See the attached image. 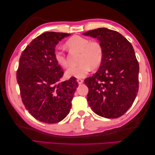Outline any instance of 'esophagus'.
I'll return each mask as SVG.
<instances>
[{"label": "esophagus", "mask_w": 155, "mask_h": 155, "mask_svg": "<svg viewBox=\"0 0 155 155\" xmlns=\"http://www.w3.org/2000/svg\"><path fill=\"white\" fill-rule=\"evenodd\" d=\"M77 82H78V84H83V80L81 79V78H78V79H77Z\"/></svg>", "instance_id": "obj_1"}]
</instances>
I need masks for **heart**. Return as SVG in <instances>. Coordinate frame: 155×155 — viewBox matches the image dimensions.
Listing matches in <instances>:
<instances>
[{
  "instance_id": "b5f03b06",
  "label": "heart",
  "mask_w": 155,
  "mask_h": 155,
  "mask_svg": "<svg viewBox=\"0 0 155 155\" xmlns=\"http://www.w3.org/2000/svg\"><path fill=\"white\" fill-rule=\"evenodd\" d=\"M66 47L71 51L81 52L80 64L71 66L66 71L67 77L84 78L91 70L99 67L103 59V48L101 44L97 41H91L89 39L81 36H73L66 42ZM54 57L57 63L62 67L68 65L67 57L61 48H57Z\"/></svg>"
}]
</instances>
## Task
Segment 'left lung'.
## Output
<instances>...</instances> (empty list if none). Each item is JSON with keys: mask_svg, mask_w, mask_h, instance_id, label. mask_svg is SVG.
Instances as JSON below:
<instances>
[{"mask_svg": "<svg viewBox=\"0 0 155 155\" xmlns=\"http://www.w3.org/2000/svg\"><path fill=\"white\" fill-rule=\"evenodd\" d=\"M83 35L97 38L104 52L98 71L84 80L88 104L101 117H120L132 106L139 91V65L133 46L121 34L106 28Z\"/></svg>", "mask_w": 155, "mask_h": 155, "instance_id": "left-lung-1", "label": "left lung"}]
</instances>
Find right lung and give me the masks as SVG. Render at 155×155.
<instances>
[{
  "mask_svg": "<svg viewBox=\"0 0 155 155\" xmlns=\"http://www.w3.org/2000/svg\"><path fill=\"white\" fill-rule=\"evenodd\" d=\"M70 34L47 32L35 38L22 52L16 79L22 103L42 123H57L70 113L78 83L75 77L59 83L63 75L54 52L59 41Z\"/></svg>",
  "mask_w": 155,
  "mask_h": 155,
  "instance_id": "add662e5",
  "label": "right lung"
}]
</instances>
